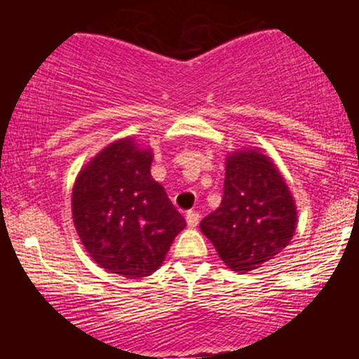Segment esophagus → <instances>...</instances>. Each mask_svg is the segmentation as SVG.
Masks as SVG:
<instances>
[{
	"instance_id": "34e87169",
	"label": "esophagus",
	"mask_w": 359,
	"mask_h": 359,
	"mask_svg": "<svg viewBox=\"0 0 359 359\" xmlns=\"http://www.w3.org/2000/svg\"><path fill=\"white\" fill-rule=\"evenodd\" d=\"M186 222L189 227H196L200 222V213L198 212H187L186 213Z\"/></svg>"
}]
</instances>
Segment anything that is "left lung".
Here are the masks:
<instances>
[{"mask_svg":"<svg viewBox=\"0 0 359 359\" xmlns=\"http://www.w3.org/2000/svg\"><path fill=\"white\" fill-rule=\"evenodd\" d=\"M229 269L248 273L290 243L297 210L290 189L260 149L234 151L226 159L220 206L200 224Z\"/></svg>","mask_w":359,"mask_h":359,"instance_id":"8db88e82","label":"left lung"}]
</instances>
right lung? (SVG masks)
<instances>
[{"mask_svg": "<svg viewBox=\"0 0 359 359\" xmlns=\"http://www.w3.org/2000/svg\"><path fill=\"white\" fill-rule=\"evenodd\" d=\"M151 149L133 139L104 147L76 177L72 219L93 260L135 280L153 274L165 260L186 220L151 177Z\"/></svg>", "mask_w": 359, "mask_h": 359, "instance_id": "add662e5", "label": "right lung"}]
</instances>
